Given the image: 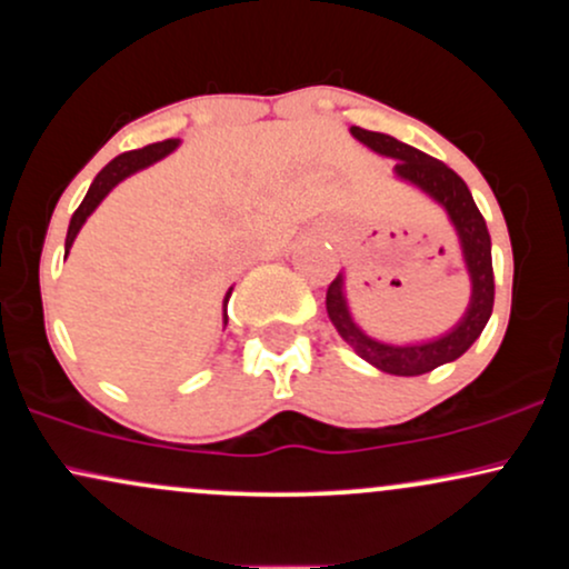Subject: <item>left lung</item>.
<instances>
[{
    "instance_id": "left-lung-1",
    "label": "left lung",
    "mask_w": 569,
    "mask_h": 569,
    "mask_svg": "<svg viewBox=\"0 0 569 569\" xmlns=\"http://www.w3.org/2000/svg\"><path fill=\"white\" fill-rule=\"evenodd\" d=\"M350 133L361 143H367L369 149H375L377 154L398 160V179L422 189L428 198H433L443 211H447L449 221L455 224L457 238H460L468 276H471V305H468L466 316H462L455 329H449L447 335L415 345L380 342V339L369 337L361 326L352 321L348 299H345V276L339 272L337 280H331L329 291H326V312H329L339 337H342L363 361H369L371 367L396 377L426 375V371H433L436 367H441V363L457 361V358L479 339L489 316H492L495 276L492 240H489L487 221L481 217L479 208H476L473 194L466 181H462L452 168L443 166L441 160L430 158V154L420 152V149L409 147V143L398 141L388 133H375V130L363 128H350Z\"/></svg>"
}]
</instances>
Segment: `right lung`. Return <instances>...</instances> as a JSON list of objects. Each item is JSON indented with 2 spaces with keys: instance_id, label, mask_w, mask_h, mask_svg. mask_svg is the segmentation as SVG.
I'll return each mask as SVG.
<instances>
[{
  "instance_id": "1",
  "label": "right lung",
  "mask_w": 569,
  "mask_h": 569,
  "mask_svg": "<svg viewBox=\"0 0 569 569\" xmlns=\"http://www.w3.org/2000/svg\"><path fill=\"white\" fill-rule=\"evenodd\" d=\"M176 147H179V139H168V141L149 143V147H143V149H133V152L117 154V158L109 162V166L103 168L101 173L96 176L93 184H90V189H88V194H84V200L80 202V208H77L74 217H71L69 232H67V253H69L71 243H74L77 232L82 230L84 221H88L90 213H93L96 208H98V202L107 198V194L112 192V189L120 184L122 179H128L130 173L141 171V168H147V166H152V162L162 160V158H166V154H171ZM230 293H232V289L227 291L224 307H227V299H230ZM224 326H227V310H224Z\"/></svg>"
}]
</instances>
